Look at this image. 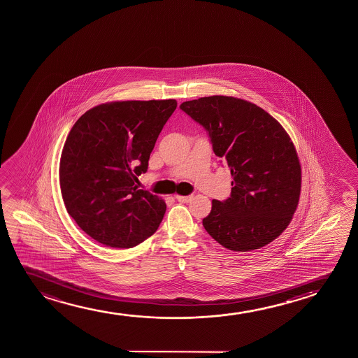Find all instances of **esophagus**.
I'll use <instances>...</instances> for the list:
<instances>
[{"instance_id": "1", "label": "esophagus", "mask_w": 358, "mask_h": 358, "mask_svg": "<svg viewBox=\"0 0 358 358\" xmlns=\"http://www.w3.org/2000/svg\"><path fill=\"white\" fill-rule=\"evenodd\" d=\"M176 199L178 201H181V203H188V201H191L192 196H176Z\"/></svg>"}]
</instances>
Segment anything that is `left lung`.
<instances>
[{"instance_id": "1", "label": "left lung", "mask_w": 358, "mask_h": 358, "mask_svg": "<svg viewBox=\"0 0 358 358\" xmlns=\"http://www.w3.org/2000/svg\"><path fill=\"white\" fill-rule=\"evenodd\" d=\"M180 108L206 128L216 157L234 177L231 196L214 199L203 219L206 232L235 252L269 245L289 226L301 194V164L289 134L243 99L213 95Z\"/></svg>"}]
</instances>
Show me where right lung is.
I'll return each mask as SVG.
<instances>
[{"mask_svg": "<svg viewBox=\"0 0 358 358\" xmlns=\"http://www.w3.org/2000/svg\"><path fill=\"white\" fill-rule=\"evenodd\" d=\"M177 101L101 103L78 118L59 160L64 206L82 230L113 248H132L157 230L166 211L160 196L138 189Z\"/></svg>", "mask_w": 358, "mask_h": 358, "instance_id": "obj_1", "label": "right lung"}]
</instances>
